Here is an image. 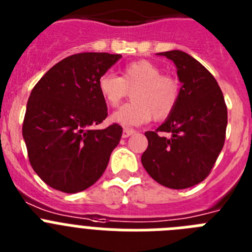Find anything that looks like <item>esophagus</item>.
Returning a JSON list of instances; mask_svg holds the SVG:
<instances>
[{
	"label": "esophagus",
	"mask_w": 252,
	"mask_h": 252,
	"mask_svg": "<svg viewBox=\"0 0 252 252\" xmlns=\"http://www.w3.org/2000/svg\"><path fill=\"white\" fill-rule=\"evenodd\" d=\"M135 133L134 129H130V128H124L123 130V138H128L130 135H133Z\"/></svg>",
	"instance_id": "esophagus-1"
}]
</instances>
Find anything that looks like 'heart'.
I'll use <instances>...</instances> for the list:
<instances>
[{
  "mask_svg": "<svg viewBox=\"0 0 252 252\" xmlns=\"http://www.w3.org/2000/svg\"><path fill=\"white\" fill-rule=\"evenodd\" d=\"M100 96L111 108L119 106L132 91V99L111 120L124 126H139L153 117L163 120L171 115L180 100L181 87L176 77L162 74L158 65L141 60L128 63L122 69V76L106 72L97 80Z\"/></svg>",
  "mask_w": 252,
  "mask_h": 252,
  "instance_id": "obj_1",
  "label": "heart"
}]
</instances>
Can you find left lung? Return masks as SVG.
Here are the masks:
<instances>
[{
	"mask_svg": "<svg viewBox=\"0 0 252 252\" xmlns=\"http://www.w3.org/2000/svg\"><path fill=\"white\" fill-rule=\"evenodd\" d=\"M178 68L180 100L155 132H146L148 147L142 165L153 180L171 189H187L211 174L226 139L227 106L213 74L185 52L158 53Z\"/></svg>",
	"mask_w": 252,
	"mask_h": 252,
	"instance_id": "1",
	"label": "left lung"
}]
</instances>
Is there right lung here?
I'll use <instances>...</instances> for the list:
<instances>
[{
    "label": "right lung",
    "mask_w": 252,
    "mask_h": 252,
    "mask_svg": "<svg viewBox=\"0 0 252 252\" xmlns=\"http://www.w3.org/2000/svg\"><path fill=\"white\" fill-rule=\"evenodd\" d=\"M120 54L78 53L53 65L35 85L26 105L23 137L32 167L47 185L82 191L104 174L123 128L93 129L108 117L97 80Z\"/></svg>",
    "instance_id": "right-lung-1"
}]
</instances>
